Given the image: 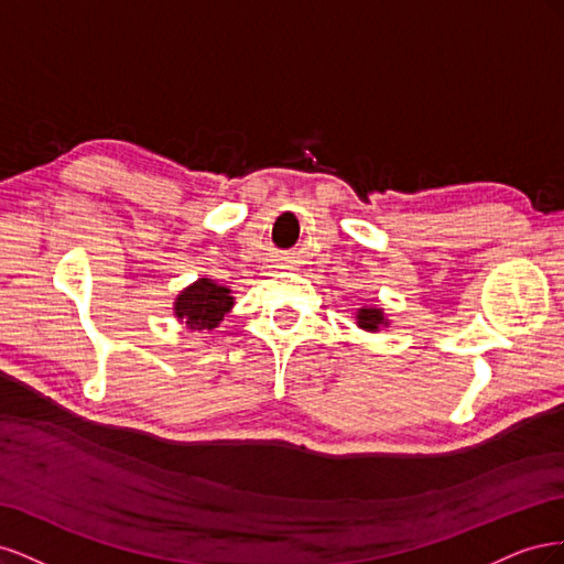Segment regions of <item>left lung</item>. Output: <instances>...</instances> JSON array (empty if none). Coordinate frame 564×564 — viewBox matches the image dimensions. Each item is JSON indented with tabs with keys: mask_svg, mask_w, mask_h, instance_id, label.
I'll return each mask as SVG.
<instances>
[{
	"mask_svg": "<svg viewBox=\"0 0 564 564\" xmlns=\"http://www.w3.org/2000/svg\"><path fill=\"white\" fill-rule=\"evenodd\" d=\"M357 322H360L362 329H369V332L379 329L381 324H386L381 311H377V308H362L360 313H357Z\"/></svg>",
	"mask_w": 564,
	"mask_h": 564,
	"instance_id": "obj_1",
	"label": "left lung"
}]
</instances>
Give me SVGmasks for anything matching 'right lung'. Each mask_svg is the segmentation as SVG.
<instances>
[{
  "label": "right lung",
  "instance_id": "right-lung-1",
  "mask_svg": "<svg viewBox=\"0 0 564 564\" xmlns=\"http://www.w3.org/2000/svg\"><path fill=\"white\" fill-rule=\"evenodd\" d=\"M232 308L230 289L202 278L176 299V317L185 319L191 329H214L224 315Z\"/></svg>",
  "mask_w": 564,
  "mask_h": 564
}]
</instances>
